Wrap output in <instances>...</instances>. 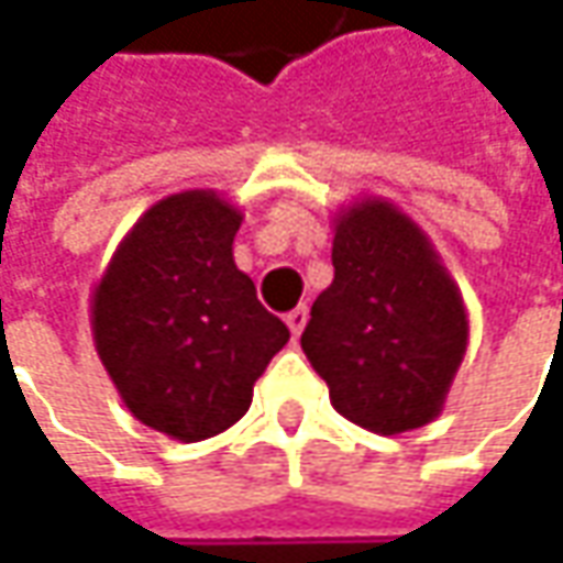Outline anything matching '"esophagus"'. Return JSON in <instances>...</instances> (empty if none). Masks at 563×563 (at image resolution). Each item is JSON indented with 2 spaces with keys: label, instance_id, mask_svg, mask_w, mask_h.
Here are the masks:
<instances>
[{
  "label": "esophagus",
  "instance_id": "34e87169",
  "mask_svg": "<svg viewBox=\"0 0 563 563\" xmlns=\"http://www.w3.org/2000/svg\"><path fill=\"white\" fill-rule=\"evenodd\" d=\"M307 316H310V310H307V307H297V310H291V313L285 316V322H288V329H291L294 338H300L303 325H307Z\"/></svg>",
  "mask_w": 563,
  "mask_h": 563
}]
</instances>
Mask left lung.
Instances as JSON below:
<instances>
[{"instance_id":"8db88e82","label":"left lung","mask_w":563,"mask_h":563,"mask_svg":"<svg viewBox=\"0 0 563 563\" xmlns=\"http://www.w3.org/2000/svg\"><path fill=\"white\" fill-rule=\"evenodd\" d=\"M335 278L316 297L300 347L332 407L376 435L442 413L470 344L464 294L432 238L385 197L332 216Z\"/></svg>"}]
</instances>
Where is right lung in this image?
I'll use <instances>...</instances> for the list:
<instances>
[{
  "label": "right lung",
  "mask_w": 563,
  "mask_h": 563,
  "mask_svg": "<svg viewBox=\"0 0 563 563\" xmlns=\"http://www.w3.org/2000/svg\"><path fill=\"white\" fill-rule=\"evenodd\" d=\"M241 222V206L212 187L168 194L121 238L90 294L99 363L124 407L175 442L241 420L291 338L234 266Z\"/></svg>",
  "instance_id": "1"
}]
</instances>
